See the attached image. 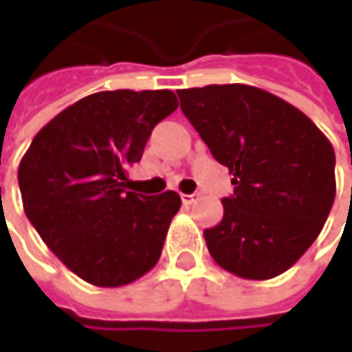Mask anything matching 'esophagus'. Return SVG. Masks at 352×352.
Masks as SVG:
<instances>
[{
    "label": "esophagus",
    "mask_w": 352,
    "mask_h": 352,
    "mask_svg": "<svg viewBox=\"0 0 352 352\" xmlns=\"http://www.w3.org/2000/svg\"><path fill=\"white\" fill-rule=\"evenodd\" d=\"M182 204L184 206H190V204H194L196 201V196L194 194H182Z\"/></svg>",
    "instance_id": "34e87169"
}]
</instances>
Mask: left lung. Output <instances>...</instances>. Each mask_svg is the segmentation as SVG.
Listing matches in <instances>:
<instances>
[{
  "label": "left lung",
  "mask_w": 352,
  "mask_h": 352,
  "mask_svg": "<svg viewBox=\"0 0 352 352\" xmlns=\"http://www.w3.org/2000/svg\"><path fill=\"white\" fill-rule=\"evenodd\" d=\"M182 113L229 168L223 219L204 231L213 261L247 280L286 272L321 233L335 201V153L298 107L245 84L178 91Z\"/></svg>",
  "instance_id": "8db88e82"
}]
</instances>
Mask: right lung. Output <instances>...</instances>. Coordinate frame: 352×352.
I'll use <instances>...</instances> for the list:
<instances>
[{"label":"right lung","mask_w":352,"mask_h":352,"mask_svg":"<svg viewBox=\"0 0 352 352\" xmlns=\"http://www.w3.org/2000/svg\"><path fill=\"white\" fill-rule=\"evenodd\" d=\"M178 107L170 89L98 91L66 107L34 135L21 158L23 210L47 247L76 276L117 288L160 258L176 192H127L158 121Z\"/></svg>","instance_id":"1"}]
</instances>
